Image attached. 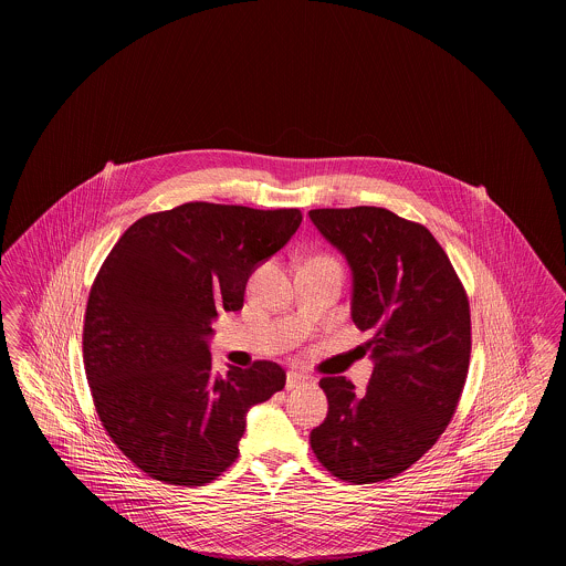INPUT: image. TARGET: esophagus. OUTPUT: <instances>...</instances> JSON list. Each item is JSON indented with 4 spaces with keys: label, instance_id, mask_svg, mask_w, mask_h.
<instances>
[{
    "label": "esophagus",
    "instance_id": "1",
    "mask_svg": "<svg viewBox=\"0 0 566 566\" xmlns=\"http://www.w3.org/2000/svg\"><path fill=\"white\" fill-rule=\"evenodd\" d=\"M308 379H311V377H308V375H304V373H297V370H287V381H285V387H287V389H294V387L306 384Z\"/></svg>",
    "mask_w": 566,
    "mask_h": 566
}]
</instances>
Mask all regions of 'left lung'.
I'll return each instance as SVG.
<instances>
[{"label": "left lung", "mask_w": 566, "mask_h": 566, "mask_svg": "<svg viewBox=\"0 0 566 566\" xmlns=\"http://www.w3.org/2000/svg\"><path fill=\"white\" fill-rule=\"evenodd\" d=\"M354 274L352 319L370 332L366 391L345 377L319 381L327 417L311 432L338 479L400 475L437 443L469 375L471 308L443 247L416 221L377 207L308 212Z\"/></svg>", "instance_id": "obj_1"}]
</instances>
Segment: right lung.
Here are the masks:
<instances>
[{
  "instance_id": "add662e5",
  "label": "right lung",
  "mask_w": 566,
  "mask_h": 566,
  "mask_svg": "<svg viewBox=\"0 0 566 566\" xmlns=\"http://www.w3.org/2000/svg\"><path fill=\"white\" fill-rule=\"evenodd\" d=\"M300 221L297 209L187 202L138 219L104 260L85 313V373L102 426L143 473L210 483L239 458L247 411L285 387L269 359L219 377L209 336Z\"/></svg>"
}]
</instances>
